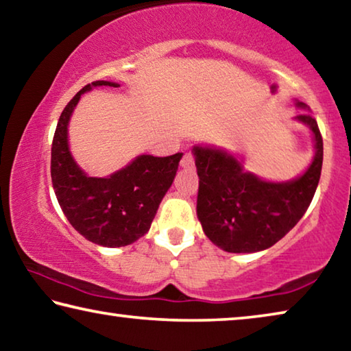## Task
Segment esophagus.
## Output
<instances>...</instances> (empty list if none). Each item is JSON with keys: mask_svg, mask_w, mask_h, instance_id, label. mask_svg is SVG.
Returning a JSON list of instances; mask_svg holds the SVG:
<instances>
[{"mask_svg": "<svg viewBox=\"0 0 351 351\" xmlns=\"http://www.w3.org/2000/svg\"><path fill=\"white\" fill-rule=\"evenodd\" d=\"M193 165H195V162H193V156L190 153H186L182 156V161H181V167L182 169H186V170H190V169H193Z\"/></svg>", "mask_w": 351, "mask_h": 351, "instance_id": "obj_1", "label": "esophagus"}]
</instances>
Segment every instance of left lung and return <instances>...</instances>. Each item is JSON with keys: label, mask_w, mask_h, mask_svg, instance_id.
Returning <instances> with one entry per match:
<instances>
[{"label": "left lung", "mask_w": 351, "mask_h": 351, "mask_svg": "<svg viewBox=\"0 0 351 351\" xmlns=\"http://www.w3.org/2000/svg\"><path fill=\"white\" fill-rule=\"evenodd\" d=\"M295 106L310 111L295 100ZM294 121L310 130L314 156L304 173L289 181H268L245 169L240 154L215 145H193L199 176L197 215L207 239L226 252L265 251L304 217L322 171L324 142L316 119L302 112Z\"/></svg>", "instance_id": "obj_1"}]
</instances>
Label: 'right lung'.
<instances>
[{
  "label": "right lung",
  "instance_id": "1",
  "mask_svg": "<svg viewBox=\"0 0 351 351\" xmlns=\"http://www.w3.org/2000/svg\"><path fill=\"white\" fill-rule=\"evenodd\" d=\"M97 86L121 85L93 82L64 106L52 141V187L64 217L77 232L99 246L122 247L148 232L164 195L173 184L182 153L165 158L139 154L110 176L88 175L69 150L68 127L82 94Z\"/></svg>",
  "mask_w": 351,
  "mask_h": 351
}]
</instances>
